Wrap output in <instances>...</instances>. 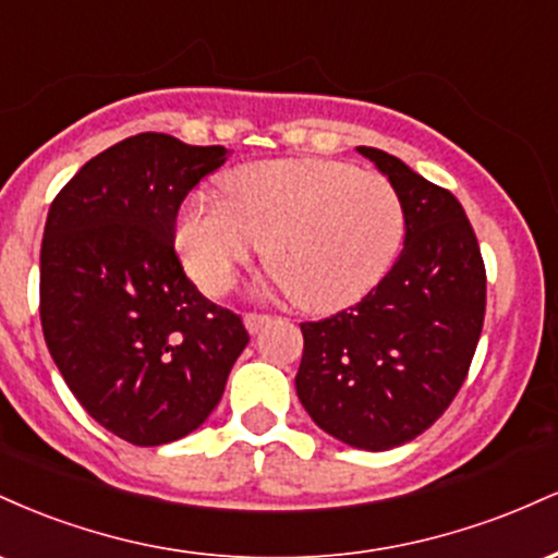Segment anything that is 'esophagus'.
Returning a JSON list of instances; mask_svg holds the SVG:
<instances>
[{"mask_svg":"<svg viewBox=\"0 0 558 558\" xmlns=\"http://www.w3.org/2000/svg\"><path fill=\"white\" fill-rule=\"evenodd\" d=\"M270 319V315H259V312H246V315H243V323H246L248 332H259Z\"/></svg>","mask_w":558,"mask_h":558,"instance_id":"esophagus-1","label":"esophagus"}]
</instances>
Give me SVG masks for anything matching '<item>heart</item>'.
Returning <instances> with one entry per match:
<instances>
[{"mask_svg":"<svg viewBox=\"0 0 558 558\" xmlns=\"http://www.w3.org/2000/svg\"><path fill=\"white\" fill-rule=\"evenodd\" d=\"M222 196H191L175 243L191 278L222 293L259 246L267 270L301 310L325 312L373 291L403 241L396 185L336 159H262L230 170Z\"/></svg>","mask_w":558,"mask_h":558,"instance_id":"obj_1","label":"heart"}]
</instances>
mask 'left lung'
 <instances>
[{"label": "left lung", "mask_w": 558, "mask_h": 558, "mask_svg": "<svg viewBox=\"0 0 558 558\" xmlns=\"http://www.w3.org/2000/svg\"><path fill=\"white\" fill-rule=\"evenodd\" d=\"M360 155L399 191L407 239L360 304L301 323L296 393L332 438L388 451L425 433L466 380L485 317V262L451 191L373 146Z\"/></svg>", "instance_id": "8db88e82"}]
</instances>
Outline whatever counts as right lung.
<instances>
[{"mask_svg": "<svg viewBox=\"0 0 558 558\" xmlns=\"http://www.w3.org/2000/svg\"><path fill=\"white\" fill-rule=\"evenodd\" d=\"M226 159V146L138 133L88 159L49 207L44 341L81 407L133 446L196 430L248 343L175 252L183 198Z\"/></svg>", "mask_w": 558, "mask_h": 558, "instance_id": "1", "label": "right lung"}]
</instances>
